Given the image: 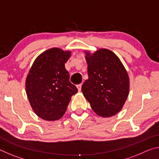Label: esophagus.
I'll return each instance as SVG.
<instances>
[{
	"label": "esophagus",
	"mask_w": 159,
	"mask_h": 159,
	"mask_svg": "<svg viewBox=\"0 0 159 159\" xmlns=\"http://www.w3.org/2000/svg\"><path fill=\"white\" fill-rule=\"evenodd\" d=\"M81 87H82V84H81V83H80V84L77 85V88H78V90H79V92H80V90H81Z\"/></svg>",
	"instance_id": "1"
}]
</instances>
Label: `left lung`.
<instances>
[{
  "label": "left lung",
  "mask_w": 159,
  "mask_h": 159,
  "mask_svg": "<svg viewBox=\"0 0 159 159\" xmlns=\"http://www.w3.org/2000/svg\"><path fill=\"white\" fill-rule=\"evenodd\" d=\"M88 79L82 85L85 99L97 114L114 116L122 109L129 93V77L121 61L107 49L91 55L86 52Z\"/></svg>",
  "instance_id": "1"
}]
</instances>
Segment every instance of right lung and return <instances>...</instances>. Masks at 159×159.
Masks as SVG:
<instances>
[{
    "label": "right lung",
    "instance_id": "1",
    "mask_svg": "<svg viewBox=\"0 0 159 159\" xmlns=\"http://www.w3.org/2000/svg\"><path fill=\"white\" fill-rule=\"evenodd\" d=\"M71 52L51 48L38 57L26 80V95L40 118L56 120L63 116L71 98L78 92L69 81L65 64Z\"/></svg>",
    "mask_w": 159,
    "mask_h": 159
}]
</instances>
